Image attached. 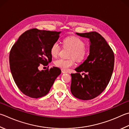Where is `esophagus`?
<instances>
[{
    "label": "esophagus",
    "mask_w": 129,
    "mask_h": 129,
    "mask_svg": "<svg viewBox=\"0 0 129 129\" xmlns=\"http://www.w3.org/2000/svg\"><path fill=\"white\" fill-rule=\"evenodd\" d=\"M61 72H62V73H68V72L67 71H65V70H63V69H62L61 70Z\"/></svg>",
    "instance_id": "34e87169"
}]
</instances>
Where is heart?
Here are the masks:
<instances>
[{"instance_id":"b5f03b06","label":"heart","mask_w":129,"mask_h":129,"mask_svg":"<svg viewBox=\"0 0 129 129\" xmlns=\"http://www.w3.org/2000/svg\"><path fill=\"white\" fill-rule=\"evenodd\" d=\"M65 46H68L72 50L71 57L76 58L77 61L82 60L85 57V43L80 38L76 37H69L65 38L64 40ZM60 50V46L58 42L52 44L51 48V54L53 57H56L59 53ZM55 64L60 68L67 70L70 67L73 66L74 64V60L71 58L69 60H65L64 58H59L55 61Z\"/></svg>"}]
</instances>
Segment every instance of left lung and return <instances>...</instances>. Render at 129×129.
<instances>
[{
	"instance_id": "8db88e82",
	"label": "left lung",
	"mask_w": 129,
	"mask_h": 129,
	"mask_svg": "<svg viewBox=\"0 0 129 129\" xmlns=\"http://www.w3.org/2000/svg\"><path fill=\"white\" fill-rule=\"evenodd\" d=\"M88 39L89 55L71 74V92L78 99L88 100L97 97L109 83L113 71L114 56L105 39L97 32L76 33ZM81 72L86 73L82 76Z\"/></svg>"
}]
</instances>
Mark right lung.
<instances>
[{
    "mask_svg": "<svg viewBox=\"0 0 129 129\" xmlns=\"http://www.w3.org/2000/svg\"><path fill=\"white\" fill-rule=\"evenodd\" d=\"M61 31L32 29L24 33L14 44L9 53V65L14 81L21 92L32 98L49 92L61 74L57 67L39 71L41 64L52 61L51 48Z\"/></svg>",
    "mask_w": 129,
    "mask_h": 129,
    "instance_id": "add662e5",
    "label": "right lung"
}]
</instances>
